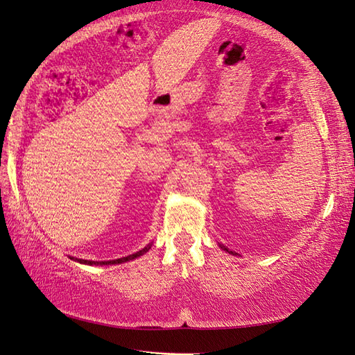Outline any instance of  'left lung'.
<instances>
[{"label": "left lung", "mask_w": 355, "mask_h": 355, "mask_svg": "<svg viewBox=\"0 0 355 355\" xmlns=\"http://www.w3.org/2000/svg\"><path fill=\"white\" fill-rule=\"evenodd\" d=\"M223 248H224V250H225V252H229V250H227V248H225V247H223ZM229 253H232V254H233V252H229Z\"/></svg>", "instance_id": "8db88e82"}]
</instances>
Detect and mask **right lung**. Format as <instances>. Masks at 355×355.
I'll return each mask as SVG.
<instances>
[{
  "label": "right lung",
  "instance_id": "add662e5",
  "mask_svg": "<svg viewBox=\"0 0 355 355\" xmlns=\"http://www.w3.org/2000/svg\"><path fill=\"white\" fill-rule=\"evenodd\" d=\"M149 248H150V245L145 247V248H143V250H140V252H137V253L126 256V258H120V259H114V261H101V262H97V261H87V259H76V261L80 262V263H87V266H111V263H122V262H126V261H131V259L139 258V256L145 254V253L149 250Z\"/></svg>",
  "mask_w": 355,
  "mask_h": 355
}]
</instances>
